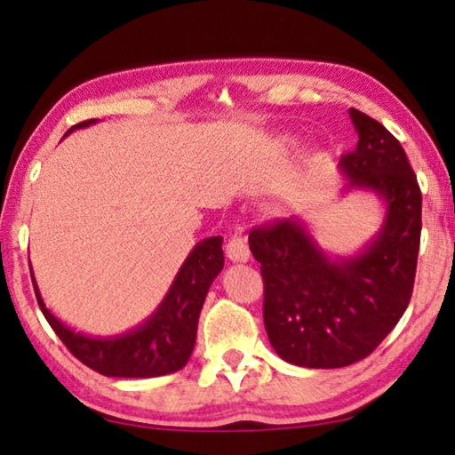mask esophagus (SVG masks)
Listing matches in <instances>:
<instances>
[{"label":"esophagus","mask_w":455,"mask_h":455,"mask_svg":"<svg viewBox=\"0 0 455 455\" xmlns=\"http://www.w3.org/2000/svg\"><path fill=\"white\" fill-rule=\"evenodd\" d=\"M249 255L251 253L245 235H243L241 230H236V233L230 235V239L227 243V257L235 263H245L249 261Z\"/></svg>","instance_id":"obj_1"}]
</instances>
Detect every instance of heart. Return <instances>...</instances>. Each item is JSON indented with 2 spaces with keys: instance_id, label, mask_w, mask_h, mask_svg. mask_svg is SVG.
Wrapping results in <instances>:
<instances>
[{
  "instance_id": "b5f03b06",
  "label": "heart",
  "mask_w": 455,
  "mask_h": 455,
  "mask_svg": "<svg viewBox=\"0 0 455 455\" xmlns=\"http://www.w3.org/2000/svg\"><path fill=\"white\" fill-rule=\"evenodd\" d=\"M296 145H298L296 137H292V134H282V137H277L275 140V151L280 155H288L294 151Z\"/></svg>"
}]
</instances>
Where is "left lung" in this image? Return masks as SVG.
Wrapping results in <instances>:
<instances>
[{"label":"left lung","mask_w":455,"mask_h":455,"mask_svg":"<svg viewBox=\"0 0 455 455\" xmlns=\"http://www.w3.org/2000/svg\"><path fill=\"white\" fill-rule=\"evenodd\" d=\"M357 147L339 161L347 184L384 204L378 233L354 255L331 257L300 216L251 230L266 283L271 347L302 368H345L370 355L409 307L421 243V189L404 148L368 114L349 108Z\"/></svg>","instance_id":"8db88e82"}]
</instances>
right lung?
<instances>
[{
    "instance_id": "add662e5",
    "label": "right lung",
    "mask_w": 455,
    "mask_h": 455,
    "mask_svg": "<svg viewBox=\"0 0 455 455\" xmlns=\"http://www.w3.org/2000/svg\"><path fill=\"white\" fill-rule=\"evenodd\" d=\"M98 120H87L73 126L67 134L77 128H87ZM65 134V137H67ZM30 263V259H28ZM225 266L222 236H210L200 241L186 261L181 263L178 275L153 315L137 327L120 335L93 337L79 333L69 324L59 321L40 296V290L30 274L38 307L54 333L67 345V349L87 368L110 378H157L173 374L184 368L196 345L200 310L204 307L206 294L214 277Z\"/></svg>"
}]
</instances>
